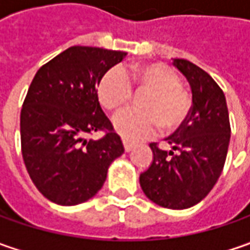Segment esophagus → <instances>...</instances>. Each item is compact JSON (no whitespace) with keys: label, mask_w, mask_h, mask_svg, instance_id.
Masks as SVG:
<instances>
[{"label":"esophagus","mask_w":250,"mask_h":250,"mask_svg":"<svg viewBox=\"0 0 250 250\" xmlns=\"http://www.w3.org/2000/svg\"><path fill=\"white\" fill-rule=\"evenodd\" d=\"M122 143H124V149H125V151H130L132 147H133V143H130L129 140L124 139L122 140Z\"/></svg>","instance_id":"esophagus-1"}]
</instances>
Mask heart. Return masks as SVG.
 Segmentation results:
<instances>
[{
  "label": "heart",
  "instance_id": "obj_1",
  "mask_svg": "<svg viewBox=\"0 0 250 250\" xmlns=\"http://www.w3.org/2000/svg\"><path fill=\"white\" fill-rule=\"evenodd\" d=\"M132 91L149 93L139 101L142 111L118 117L114 126L125 139L149 138L157 129L171 133L181 128L190 111V97L179 84L178 73L166 63L132 65L125 69L112 68L103 75L97 86L101 107L117 115L129 107Z\"/></svg>",
  "mask_w": 250,
  "mask_h": 250
}]
</instances>
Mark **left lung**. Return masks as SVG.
Returning <instances> with one entry per match:
<instances>
[{
    "instance_id": "left-lung-1",
    "label": "left lung",
    "mask_w": 250,
    "mask_h": 250,
    "mask_svg": "<svg viewBox=\"0 0 250 250\" xmlns=\"http://www.w3.org/2000/svg\"><path fill=\"white\" fill-rule=\"evenodd\" d=\"M192 89V107L185 124L166 142V151L150 143L153 163L139 177L151 202L182 210L208 195L221 175L231 138L226 96L214 79L187 60H174Z\"/></svg>"
}]
</instances>
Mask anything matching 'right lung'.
<instances>
[{"label": "right lung", "mask_w": 250, "mask_h": 250, "mask_svg": "<svg viewBox=\"0 0 250 250\" xmlns=\"http://www.w3.org/2000/svg\"><path fill=\"white\" fill-rule=\"evenodd\" d=\"M124 51L73 45L37 71L21 111L24 166L44 197L61 206L89 200L103 187L110 164L124 153L103 112L97 86ZM101 130L99 141L85 139Z\"/></svg>", "instance_id": "right-lung-1"}]
</instances>
